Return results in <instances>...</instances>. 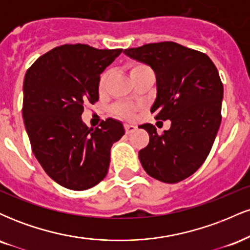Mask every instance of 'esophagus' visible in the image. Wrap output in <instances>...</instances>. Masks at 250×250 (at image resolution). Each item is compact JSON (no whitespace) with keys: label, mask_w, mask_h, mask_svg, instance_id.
Segmentation results:
<instances>
[{"label":"esophagus","mask_w":250,"mask_h":250,"mask_svg":"<svg viewBox=\"0 0 250 250\" xmlns=\"http://www.w3.org/2000/svg\"><path fill=\"white\" fill-rule=\"evenodd\" d=\"M125 134L134 133V131L136 130V127H135V125H125Z\"/></svg>","instance_id":"esophagus-1"}]
</instances>
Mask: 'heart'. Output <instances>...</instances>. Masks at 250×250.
Segmentation results:
<instances>
[{
  "instance_id": "heart-1",
  "label": "heart",
  "mask_w": 250,
  "mask_h": 250,
  "mask_svg": "<svg viewBox=\"0 0 250 250\" xmlns=\"http://www.w3.org/2000/svg\"><path fill=\"white\" fill-rule=\"evenodd\" d=\"M150 71H153L150 69V67L141 62H134L129 65V74H130L133 81L139 76H141L146 73H150ZM109 80H110V70H104L100 75L99 82H97V89H99L100 93H104L105 89L108 87ZM113 113L117 117H120V119L130 120L135 116L136 108L130 104H125V103H119V104L114 105Z\"/></svg>"
}]
</instances>
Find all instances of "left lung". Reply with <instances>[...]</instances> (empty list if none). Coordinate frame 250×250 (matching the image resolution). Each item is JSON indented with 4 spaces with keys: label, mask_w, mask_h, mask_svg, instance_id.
<instances>
[{
    "label": "left lung",
    "mask_w": 250,
    "mask_h": 250,
    "mask_svg": "<svg viewBox=\"0 0 250 250\" xmlns=\"http://www.w3.org/2000/svg\"><path fill=\"white\" fill-rule=\"evenodd\" d=\"M125 54L153 68L157 97L150 111L156 120L171 122L162 134L150 123L140 125L149 134L148 146L139 151L142 167L162 182H180L206 161L220 128L219 71L205 53L171 41L129 48Z\"/></svg>",
    "instance_id": "1"
}]
</instances>
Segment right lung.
I'll list each match as a JSON object with an SVG mask.
<instances>
[{
  "label": "right lung",
  "instance_id": "1",
  "mask_svg": "<svg viewBox=\"0 0 250 250\" xmlns=\"http://www.w3.org/2000/svg\"><path fill=\"white\" fill-rule=\"evenodd\" d=\"M121 53L63 44L40 56L25 73L22 115L31 150L62 187L85 190L108 173L110 148L125 128L113 119L88 128L81 115L85 103L99 101L100 74Z\"/></svg>",
  "mask_w": 250,
  "mask_h": 250
}]
</instances>
